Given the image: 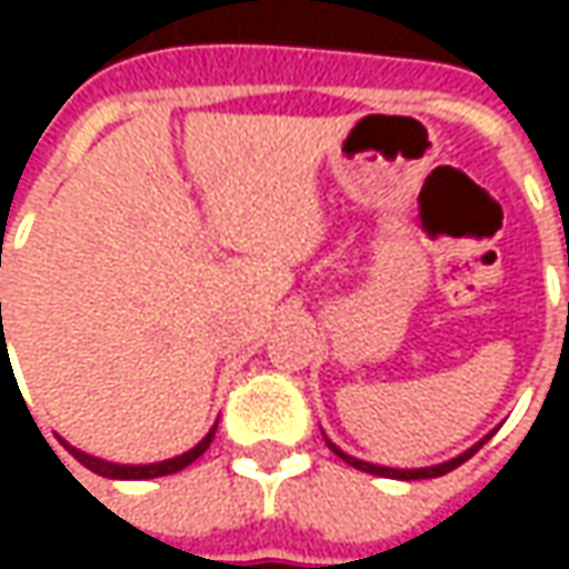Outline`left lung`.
I'll return each mask as SVG.
<instances>
[{
	"instance_id": "8db88e82",
	"label": "left lung",
	"mask_w": 569,
	"mask_h": 569,
	"mask_svg": "<svg viewBox=\"0 0 569 569\" xmlns=\"http://www.w3.org/2000/svg\"><path fill=\"white\" fill-rule=\"evenodd\" d=\"M493 430H497V427H493ZM493 430L488 433V437H481V440H478L475 447H469L466 452H459L456 459H447V462H440V466H427V469H389V466H373V462H363V459H355V456H348V452L336 447L332 440H326V443H329V449H332V452H336L339 459H345V462H348V466H355V469L367 471V475H380V478H399V481H418V478H440V475H447V471L459 469L462 462H469L471 456H475L478 449L485 447L488 440H491Z\"/></svg>"
}]
</instances>
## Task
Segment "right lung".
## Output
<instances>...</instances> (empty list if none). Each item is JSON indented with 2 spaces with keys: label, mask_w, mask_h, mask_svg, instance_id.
<instances>
[{
  "label": "right lung",
  "mask_w": 569,
  "mask_h": 569,
  "mask_svg": "<svg viewBox=\"0 0 569 569\" xmlns=\"http://www.w3.org/2000/svg\"><path fill=\"white\" fill-rule=\"evenodd\" d=\"M0 310H2V303H0ZM214 430H218V425H211V430H208L206 437H202V440H199L192 449H187L183 456H173V459H164V462H151V466H120V462H107V459H98V456H88V452H81V449H76L72 443H66V440H59V443L69 449L84 469L94 471V475L117 478V481H144V478H161V475H173V471L192 466V462H196V459L211 447Z\"/></svg>",
  "instance_id": "obj_1"
}]
</instances>
